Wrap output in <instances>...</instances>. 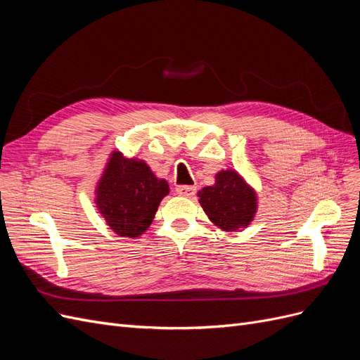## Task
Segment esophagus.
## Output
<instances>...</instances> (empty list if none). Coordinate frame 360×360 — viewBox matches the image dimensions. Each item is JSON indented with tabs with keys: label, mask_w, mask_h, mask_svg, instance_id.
<instances>
[{
	"label": "esophagus",
	"mask_w": 360,
	"mask_h": 360,
	"mask_svg": "<svg viewBox=\"0 0 360 360\" xmlns=\"http://www.w3.org/2000/svg\"><path fill=\"white\" fill-rule=\"evenodd\" d=\"M176 192L179 195H181V197H186V198H193L195 192H197V189H195L193 186H179L176 189Z\"/></svg>",
	"instance_id": "esophagus-1"
}]
</instances>
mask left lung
<instances>
[{
	"instance_id": "obj_1",
	"label": "left lung",
	"mask_w": 360,
	"mask_h": 360,
	"mask_svg": "<svg viewBox=\"0 0 360 360\" xmlns=\"http://www.w3.org/2000/svg\"><path fill=\"white\" fill-rule=\"evenodd\" d=\"M200 204L209 219L224 231H237L254 221L257 193L233 169L216 174L213 186L198 192Z\"/></svg>"
}]
</instances>
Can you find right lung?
<instances>
[{"label": "right lung", "mask_w": 360, "mask_h": 360, "mask_svg": "<svg viewBox=\"0 0 360 360\" xmlns=\"http://www.w3.org/2000/svg\"><path fill=\"white\" fill-rule=\"evenodd\" d=\"M168 193L167 180L158 179L144 160L112 151L97 183L96 204L115 234L134 238L147 231Z\"/></svg>", "instance_id": "obj_1"}]
</instances>
